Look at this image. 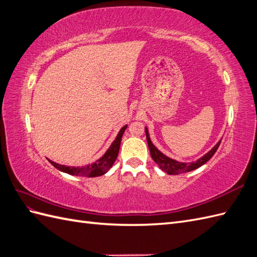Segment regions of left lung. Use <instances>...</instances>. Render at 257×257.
I'll use <instances>...</instances> for the list:
<instances>
[{
    "label": "left lung",
    "mask_w": 257,
    "mask_h": 257,
    "mask_svg": "<svg viewBox=\"0 0 257 257\" xmlns=\"http://www.w3.org/2000/svg\"><path fill=\"white\" fill-rule=\"evenodd\" d=\"M146 129V135H147V141H148V146H149V150H150L151 157L153 159L154 162H156L159 168L164 171L165 173H168L169 175H177V174H182V173H186L194 171L196 169L200 168L201 165H204L206 162L209 161L214 153H216L217 149L220 146V142L221 140L218 141V143L214 146L210 151H208L206 154H204L201 158L198 160L193 161V162H180V161L172 159L168 156H165L164 153L161 152L159 149L153 145L151 139H150V135H149L148 128L145 127Z\"/></svg>",
    "instance_id": "left-lung-1"
}]
</instances>
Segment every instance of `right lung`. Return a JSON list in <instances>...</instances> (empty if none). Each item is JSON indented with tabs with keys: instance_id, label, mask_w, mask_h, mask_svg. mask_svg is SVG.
<instances>
[{
	"instance_id": "1",
	"label": "right lung",
	"mask_w": 257,
	"mask_h": 257,
	"mask_svg": "<svg viewBox=\"0 0 257 257\" xmlns=\"http://www.w3.org/2000/svg\"><path fill=\"white\" fill-rule=\"evenodd\" d=\"M126 128H127V124H124V126L119 130L116 139L112 141L110 147L108 148V150L104 153L103 157L95 161L94 163L82 166V168H80V166H76L75 168V166H67V165L58 164L51 160H49V162L59 171L67 173V174H70V175L85 176V177H97V176L104 175L109 171V169L111 168L112 164H114V162L117 159L119 148H120L122 135L124 133V130H126Z\"/></svg>"
}]
</instances>
